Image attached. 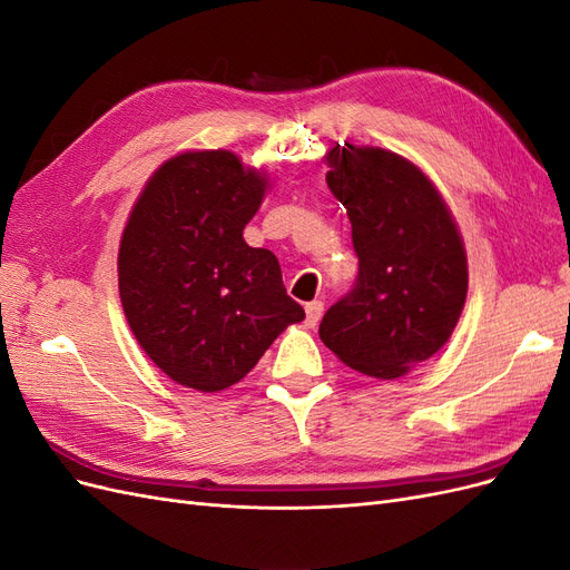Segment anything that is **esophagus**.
I'll use <instances>...</instances> for the list:
<instances>
[{"label": "esophagus", "instance_id": "esophagus-1", "mask_svg": "<svg viewBox=\"0 0 570 570\" xmlns=\"http://www.w3.org/2000/svg\"><path fill=\"white\" fill-rule=\"evenodd\" d=\"M321 314H323V302H308V304H306V325H308V327L318 325Z\"/></svg>", "mask_w": 570, "mask_h": 570}]
</instances>
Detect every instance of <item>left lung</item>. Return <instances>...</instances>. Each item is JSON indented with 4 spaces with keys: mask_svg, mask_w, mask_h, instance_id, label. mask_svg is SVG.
Segmentation results:
<instances>
[{
    "mask_svg": "<svg viewBox=\"0 0 570 570\" xmlns=\"http://www.w3.org/2000/svg\"><path fill=\"white\" fill-rule=\"evenodd\" d=\"M325 159L327 187L352 223L358 275L318 335L342 364L394 381L454 333L469 292L463 239L433 180L400 154L337 142Z\"/></svg>",
    "mask_w": 570,
    "mask_h": 570,
    "instance_id": "obj_1",
    "label": "left lung"
}]
</instances>
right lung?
I'll list each match as a JSON object with an SVG mask.
<instances>
[{
  "label": "right lung",
  "mask_w": 570,
  "mask_h": 570,
  "mask_svg": "<svg viewBox=\"0 0 570 570\" xmlns=\"http://www.w3.org/2000/svg\"><path fill=\"white\" fill-rule=\"evenodd\" d=\"M266 187V174L228 149L183 151L132 206L118 249L120 304L145 354L178 385H235L304 321L278 258L243 237Z\"/></svg>",
  "instance_id": "obj_1"
}]
</instances>
